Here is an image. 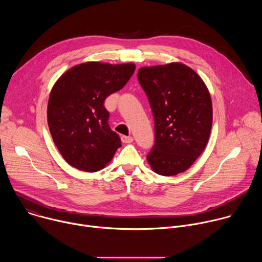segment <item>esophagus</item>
<instances>
[{
	"instance_id": "34e87169",
	"label": "esophagus",
	"mask_w": 262,
	"mask_h": 262,
	"mask_svg": "<svg viewBox=\"0 0 262 262\" xmlns=\"http://www.w3.org/2000/svg\"><path fill=\"white\" fill-rule=\"evenodd\" d=\"M121 141L123 142V143H132L133 141H134V138L133 137H127V136H122L121 137Z\"/></svg>"
}]
</instances>
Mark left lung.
<instances>
[{"label": "left lung", "mask_w": 262, "mask_h": 262, "mask_svg": "<svg viewBox=\"0 0 262 262\" xmlns=\"http://www.w3.org/2000/svg\"><path fill=\"white\" fill-rule=\"evenodd\" d=\"M138 80L155 118V145L147 156L163 176L188 170L205 149L212 125V104L202 79L179 62L141 67Z\"/></svg>", "instance_id": "8db88e82"}]
</instances>
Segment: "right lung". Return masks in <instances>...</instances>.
<instances>
[{"mask_svg":"<svg viewBox=\"0 0 262 262\" xmlns=\"http://www.w3.org/2000/svg\"><path fill=\"white\" fill-rule=\"evenodd\" d=\"M134 63L86 62L64 72L55 83L48 103V123L55 145L73 168L96 172L121 147L111 129L105 98L122 89L135 72Z\"/></svg>","mask_w":262,"mask_h":262,"instance_id":"obj_1","label":"right lung"}]
</instances>
